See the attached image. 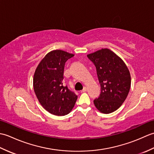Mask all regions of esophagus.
<instances>
[{"mask_svg": "<svg viewBox=\"0 0 154 154\" xmlns=\"http://www.w3.org/2000/svg\"><path fill=\"white\" fill-rule=\"evenodd\" d=\"M86 91H87V88L86 87H84L83 89V90L81 91V93H84V92H86Z\"/></svg>", "mask_w": 154, "mask_h": 154, "instance_id": "obj_1", "label": "esophagus"}]
</instances>
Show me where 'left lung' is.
<instances>
[{
	"label": "left lung",
	"instance_id": "1",
	"mask_svg": "<svg viewBox=\"0 0 154 154\" xmlns=\"http://www.w3.org/2000/svg\"><path fill=\"white\" fill-rule=\"evenodd\" d=\"M97 69L101 92L94 100L100 112L109 114L122 105L128 94L131 78L124 62L109 49H102L87 55Z\"/></svg>",
	"mask_w": 154,
	"mask_h": 154
}]
</instances>
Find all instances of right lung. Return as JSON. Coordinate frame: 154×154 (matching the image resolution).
I'll return each instance as SVG.
<instances>
[{"instance_id":"obj_1","label":"right lung","mask_w":154,"mask_h":154,"mask_svg":"<svg viewBox=\"0 0 154 154\" xmlns=\"http://www.w3.org/2000/svg\"><path fill=\"white\" fill-rule=\"evenodd\" d=\"M73 54L62 50L48 53L35 71L34 89L39 102L52 114L64 116L73 109L77 96L63 83L65 64Z\"/></svg>"}]
</instances>
